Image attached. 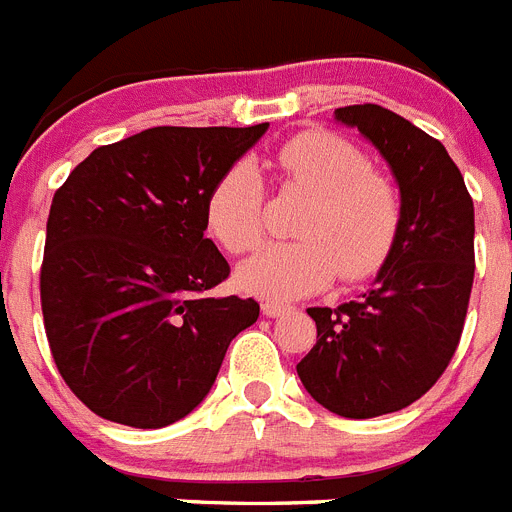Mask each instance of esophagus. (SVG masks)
Here are the masks:
<instances>
[{
  "mask_svg": "<svg viewBox=\"0 0 512 512\" xmlns=\"http://www.w3.org/2000/svg\"><path fill=\"white\" fill-rule=\"evenodd\" d=\"M261 312H264L266 318H282V315H287L289 307L287 305H279V302H269L266 300L264 305H261Z\"/></svg>",
  "mask_w": 512,
  "mask_h": 512,
  "instance_id": "esophagus-1",
  "label": "esophagus"
}]
</instances>
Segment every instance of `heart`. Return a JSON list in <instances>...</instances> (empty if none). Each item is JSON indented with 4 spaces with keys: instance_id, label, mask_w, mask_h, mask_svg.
<instances>
[{
    "instance_id": "heart-1",
    "label": "heart",
    "mask_w": 512,
    "mask_h": 512,
    "mask_svg": "<svg viewBox=\"0 0 512 512\" xmlns=\"http://www.w3.org/2000/svg\"><path fill=\"white\" fill-rule=\"evenodd\" d=\"M274 164L289 187L312 197L297 225L302 241L261 246L235 271L238 287L266 300H295L325 289L336 274L346 282L377 274L395 248L402 202L366 153L336 133L307 130L279 148ZM205 215L225 251L256 246L266 230L259 169L251 161L230 166L210 189Z\"/></svg>"
}]
</instances>
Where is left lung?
Here are the masks:
<instances>
[{
  "mask_svg": "<svg viewBox=\"0 0 512 512\" xmlns=\"http://www.w3.org/2000/svg\"><path fill=\"white\" fill-rule=\"evenodd\" d=\"M387 161L402 202L392 253L359 300L310 307L318 343L297 364L315 402L343 418L408 408L449 366L474 282V205L449 151L379 104L333 112Z\"/></svg>",
  "mask_w": 512,
  "mask_h": 512,
  "instance_id": "1",
  "label": "left lung"
}]
</instances>
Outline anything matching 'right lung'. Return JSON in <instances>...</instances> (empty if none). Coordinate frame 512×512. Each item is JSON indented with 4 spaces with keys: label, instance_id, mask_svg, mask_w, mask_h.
Here are the masks:
<instances>
[{
    "label": "right lung",
    "instance_id": "1",
    "mask_svg": "<svg viewBox=\"0 0 512 512\" xmlns=\"http://www.w3.org/2000/svg\"><path fill=\"white\" fill-rule=\"evenodd\" d=\"M266 128H148L94 148L56 192L40 269L45 336L92 413L130 428L182 420L256 323L251 297L205 295L230 274L205 238V207Z\"/></svg>",
    "mask_w": 512,
    "mask_h": 512
}]
</instances>
